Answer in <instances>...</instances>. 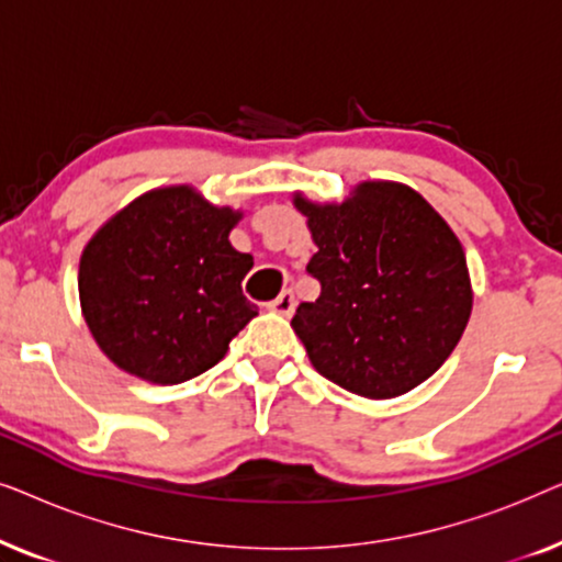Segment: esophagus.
Segmentation results:
<instances>
[{"mask_svg": "<svg viewBox=\"0 0 562 562\" xmlns=\"http://www.w3.org/2000/svg\"><path fill=\"white\" fill-rule=\"evenodd\" d=\"M268 306H271V312L281 314V317H291V314H294V306H296L294 294H291V291H281L279 299H273Z\"/></svg>", "mask_w": 562, "mask_h": 562, "instance_id": "obj_1", "label": "esophagus"}]
</instances>
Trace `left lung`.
<instances>
[{"label": "left lung", "instance_id": "1", "mask_svg": "<svg viewBox=\"0 0 562 562\" xmlns=\"http://www.w3.org/2000/svg\"><path fill=\"white\" fill-rule=\"evenodd\" d=\"M317 245V302L291 327L312 366L366 398H394L427 381L465 333L473 286L463 245L419 191L360 181L342 202L294 191Z\"/></svg>", "mask_w": 562, "mask_h": 562}]
</instances>
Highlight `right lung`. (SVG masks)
<instances>
[{
    "mask_svg": "<svg viewBox=\"0 0 562 562\" xmlns=\"http://www.w3.org/2000/svg\"><path fill=\"white\" fill-rule=\"evenodd\" d=\"M240 220L176 183L145 191L91 235L79 260L81 314L120 371L173 386L225 358L258 314L240 286L252 256L229 243Z\"/></svg>",
    "mask_w": 562,
    "mask_h": 562,
    "instance_id": "1",
    "label": "right lung"
}]
</instances>
